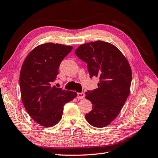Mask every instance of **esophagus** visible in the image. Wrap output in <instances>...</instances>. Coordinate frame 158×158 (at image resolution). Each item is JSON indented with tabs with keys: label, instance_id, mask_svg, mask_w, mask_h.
<instances>
[{
	"label": "esophagus",
	"instance_id": "obj_1",
	"mask_svg": "<svg viewBox=\"0 0 158 158\" xmlns=\"http://www.w3.org/2000/svg\"><path fill=\"white\" fill-rule=\"evenodd\" d=\"M77 98L79 99V100H82V99H84L85 98V94L84 93H77Z\"/></svg>",
	"mask_w": 158,
	"mask_h": 158
}]
</instances>
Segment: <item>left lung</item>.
<instances>
[{"label":"left lung","instance_id":"left-lung-1","mask_svg":"<svg viewBox=\"0 0 158 158\" xmlns=\"http://www.w3.org/2000/svg\"><path fill=\"white\" fill-rule=\"evenodd\" d=\"M74 53L87 63L90 77L99 79L97 89L85 93L93 105L85 119L93 127H105L117 117L130 94L129 62L116 47L100 40L80 45Z\"/></svg>","mask_w":158,"mask_h":158}]
</instances>
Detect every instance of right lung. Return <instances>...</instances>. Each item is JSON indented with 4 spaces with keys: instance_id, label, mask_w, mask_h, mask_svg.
<instances>
[{
    "instance_id": "1",
    "label": "right lung",
    "mask_w": 158,
    "mask_h": 158,
    "mask_svg": "<svg viewBox=\"0 0 158 158\" xmlns=\"http://www.w3.org/2000/svg\"><path fill=\"white\" fill-rule=\"evenodd\" d=\"M73 47L52 42L36 47L21 66L19 84L23 105L37 123L45 127L56 125L63 106L77 97V93L52 86L58 68Z\"/></svg>"
}]
</instances>
